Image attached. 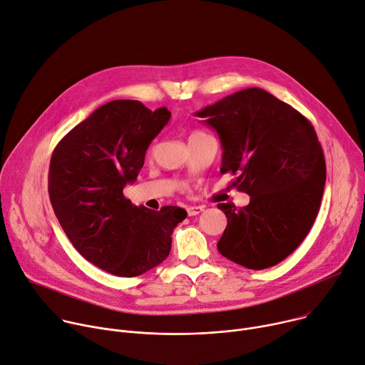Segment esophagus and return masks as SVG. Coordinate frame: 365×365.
Listing matches in <instances>:
<instances>
[{
    "label": "esophagus",
    "mask_w": 365,
    "mask_h": 365,
    "mask_svg": "<svg viewBox=\"0 0 365 365\" xmlns=\"http://www.w3.org/2000/svg\"><path fill=\"white\" fill-rule=\"evenodd\" d=\"M203 210H205L203 206H188V207H187L188 216H197V215H200Z\"/></svg>",
    "instance_id": "obj_1"
}]
</instances>
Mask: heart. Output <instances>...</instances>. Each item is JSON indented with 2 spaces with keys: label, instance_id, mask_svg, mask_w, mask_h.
I'll return each mask as SVG.
<instances>
[{
  "label": "heart",
  "instance_id": "b5f03b06",
  "mask_svg": "<svg viewBox=\"0 0 365 365\" xmlns=\"http://www.w3.org/2000/svg\"><path fill=\"white\" fill-rule=\"evenodd\" d=\"M200 135H205V133L200 132V130H194V132L190 135V138H195V136H200Z\"/></svg>",
  "mask_w": 365,
  "mask_h": 365
}]
</instances>
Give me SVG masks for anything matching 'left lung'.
Here are the masks:
<instances>
[{
    "label": "left lung",
    "mask_w": 365,
    "mask_h": 365,
    "mask_svg": "<svg viewBox=\"0 0 365 365\" xmlns=\"http://www.w3.org/2000/svg\"><path fill=\"white\" fill-rule=\"evenodd\" d=\"M222 142L220 173L251 195L236 209L219 203L227 226L217 242L227 259L264 269L286 259L307 236L327 181L325 156L310 121L262 88H247L195 113Z\"/></svg>",
    "instance_id": "left-lung-1"
}]
</instances>
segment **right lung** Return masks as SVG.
<instances>
[{
  "mask_svg": "<svg viewBox=\"0 0 365 365\" xmlns=\"http://www.w3.org/2000/svg\"><path fill=\"white\" fill-rule=\"evenodd\" d=\"M171 113L136 100L97 108L56 145L49 167L53 212L73 248L96 267L136 277L164 261L173 230L187 217L177 206H133L123 194L138 178L146 149Z\"/></svg>",
  "mask_w": 365,
  "mask_h": 365,
  "instance_id": "1",
  "label": "right lung"
}]
</instances>
